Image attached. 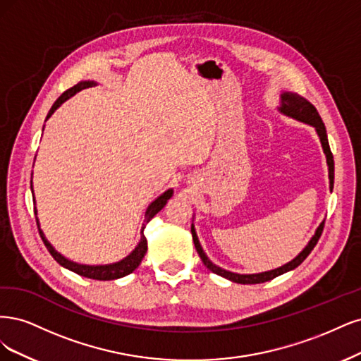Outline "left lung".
Returning a JSON list of instances; mask_svg holds the SVG:
<instances>
[{"label":"left lung","instance_id":"1","mask_svg":"<svg viewBox=\"0 0 361 361\" xmlns=\"http://www.w3.org/2000/svg\"><path fill=\"white\" fill-rule=\"evenodd\" d=\"M279 112L286 115V117L289 118H294L300 123H305V124H309L312 127H315V130L319 136V141H321V145H322V149H324V154L325 157H327V165H329V180H330V190H333V183H334V160H333V154L330 151V145H329V137H327V130H325V126L319 117V114L317 111V108L313 106V104L310 102H307L305 97L298 96L297 92H290V91H283L281 94V106H279ZM322 229H324V220L319 224V226L317 228L315 234H313V237L310 238V241L306 244V247L301 250L297 257L293 259L286 262L285 265L279 267V269H274V270H270V271H262V273H255V274H238V273H232V271H228L225 269H220V267H217L216 264H213L210 261V258L207 257L200 240H197V235H196V231H195V226L192 225V237H193V243H195V247H196V252L200 253V257L204 262V265L207 267L208 270L222 276L225 279H228V281L234 282V283H241V285H255V283H264V282H269L271 281V279L281 276L283 273H288L290 270L297 269V267L303 262L307 257L309 253L313 250V247L317 246V243L322 234Z\"/></svg>","mask_w":361,"mask_h":361}]
</instances>
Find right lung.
Returning a JSON list of instances; mask_svg holds the SVG:
<instances>
[{
  "mask_svg": "<svg viewBox=\"0 0 361 361\" xmlns=\"http://www.w3.org/2000/svg\"><path fill=\"white\" fill-rule=\"evenodd\" d=\"M94 85H97V84L94 82V80H82V82H79V84H76L75 87H72V88H68L67 91H64L63 94H61L60 97H58L56 102L52 104V108H51V111H49V114H48V117H46V120H48V118L51 117V115H52L58 108H60L66 100H68L72 96H75L76 92H79L80 90H84V88H88V87H94ZM31 190H32V181H31ZM172 195H173V190H172V189H168L166 192L161 193L159 197H156V200L148 205L147 212H145V220H144L142 229H141V240H139L137 246H136L129 255H127L126 258H123V259L118 261V262L104 264V265H85V264H78V262H73V261H71V259H67L66 257H63V255H61L60 252H56V250L54 249L52 244L48 241V238L44 237L43 231L40 229L39 217H36L37 226H39V232H40V237H42V240H43V243H44L46 249H48L49 253L54 257V259H55L58 264H60L61 267H64V269L71 270V271H73V273H76V274H79V276H84V277H88V279H96V281H114V279H120V277H124V276H127V274H130L132 271H135V270L137 269L139 264H141L142 258L145 257V253H147V238H145V235H144L145 225L161 210V208H164V207L166 205V202L171 200ZM34 202H36V200H34ZM34 213L37 214L36 208H34Z\"/></svg>",
  "mask_w": 361,
  "mask_h": 361,
  "instance_id": "add662e5",
  "label": "right lung"
}]
</instances>
